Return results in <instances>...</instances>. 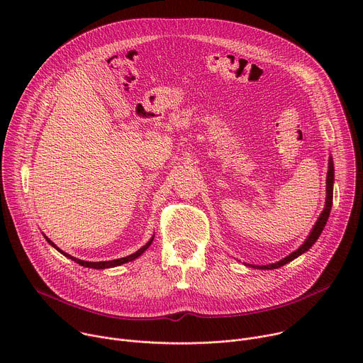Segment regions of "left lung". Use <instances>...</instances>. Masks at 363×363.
Listing matches in <instances>:
<instances>
[{
    "label": "left lung",
    "instance_id": "left-lung-1",
    "mask_svg": "<svg viewBox=\"0 0 363 363\" xmlns=\"http://www.w3.org/2000/svg\"><path fill=\"white\" fill-rule=\"evenodd\" d=\"M333 182H335V168H333V161H332V157L329 158V169H328V177H326V202H325V208L322 211V214L319 216L316 224L313 225L312 231H310V234L307 235V238L304 240V242L296 250L293 251L291 254H289L287 257L281 258L280 262H276V263H272V264H267V266H255V264H245L248 267H252V269H258V270H274V269H279L290 262H293L294 258H297L298 255H301L303 252H306L310 247H312L319 235L322 234L326 223H328V218L330 216V210H332V201H333Z\"/></svg>",
    "mask_w": 363,
    "mask_h": 363
}]
</instances>
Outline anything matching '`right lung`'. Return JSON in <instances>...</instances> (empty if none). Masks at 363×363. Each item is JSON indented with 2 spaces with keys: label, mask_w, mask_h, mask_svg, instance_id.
<instances>
[{
  "label": "right lung",
  "mask_w": 363,
  "mask_h": 363,
  "mask_svg": "<svg viewBox=\"0 0 363 363\" xmlns=\"http://www.w3.org/2000/svg\"><path fill=\"white\" fill-rule=\"evenodd\" d=\"M44 235V234H43ZM153 237H155V234L150 237V240L143 245V247H140L136 252H133V254H130V255H126V257H122V258H116V260H109V262H84V260H79V258H76V257H73V255H70V254H67V252H65L63 250H60L53 241L51 240H48V237H45L44 235V238H45V241L50 244V245H53L59 252H62L65 257H67V258H70L72 262H74V263H77V264H80V266H83V267H89V269H96V270H103V269H111V267H118V266H122V264H125V263H129V262H133L135 258H138L139 255H142L147 248H149V245L152 244V241H153Z\"/></svg>",
  "instance_id": "right-lung-1"
}]
</instances>
